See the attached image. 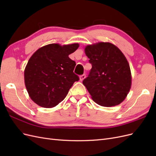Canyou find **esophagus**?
I'll return each mask as SVG.
<instances>
[{"instance_id": "esophagus-1", "label": "esophagus", "mask_w": 156, "mask_h": 156, "mask_svg": "<svg viewBox=\"0 0 156 156\" xmlns=\"http://www.w3.org/2000/svg\"><path fill=\"white\" fill-rule=\"evenodd\" d=\"M85 78H86V75L85 74H83L81 75H80V77H79L80 81H83Z\"/></svg>"}]
</instances>
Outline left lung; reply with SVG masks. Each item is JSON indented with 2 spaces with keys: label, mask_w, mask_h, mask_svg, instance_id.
Masks as SVG:
<instances>
[{
  "label": "left lung",
  "mask_w": 156,
  "mask_h": 156,
  "mask_svg": "<svg viewBox=\"0 0 156 156\" xmlns=\"http://www.w3.org/2000/svg\"><path fill=\"white\" fill-rule=\"evenodd\" d=\"M85 54L92 69L83 83L98 105H119L129 93L131 85L129 65L124 55L108 42L87 45Z\"/></svg>",
  "instance_id": "left-lung-1"
}]
</instances>
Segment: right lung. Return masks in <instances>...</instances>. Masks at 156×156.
I'll return each instance as SVG.
<instances>
[{"label":"right lung","mask_w":156,"mask_h":156,"mask_svg":"<svg viewBox=\"0 0 156 156\" xmlns=\"http://www.w3.org/2000/svg\"><path fill=\"white\" fill-rule=\"evenodd\" d=\"M79 46L51 44L32 55L25 69V83L30 98L37 105L45 108L57 105L79 81L73 73L76 64L68 56Z\"/></svg>","instance_id":"add662e5"}]
</instances>
